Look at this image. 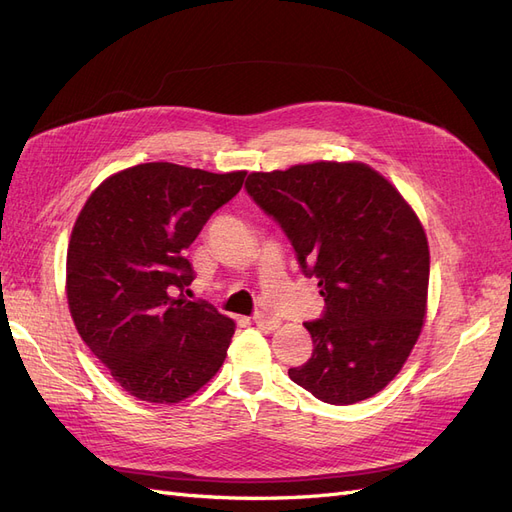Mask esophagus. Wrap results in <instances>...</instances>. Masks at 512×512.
Wrapping results in <instances>:
<instances>
[{
    "label": "esophagus",
    "mask_w": 512,
    "mask_h": 512,
    "mask_svg": "<svg viewBox=\"0 0 512 512\" xmlns=\"http://www.w3.org/2000/svg\"><path fill=\"white\" fill-rule=\"evenodd\" d=\"M254 324L258 329H262V331H273V329H277L280 327V320L277 318H273V316H269V314H254Z\"/></svg>",
    "instance_id": "obj_1"
}]
</instances>
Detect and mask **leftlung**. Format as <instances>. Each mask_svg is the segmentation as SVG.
Segmentation results:
<instances>
[{"instance_id":"8db88e82","label":"left lung","mask_w":512,"mask_h":512,"mask_svg":"<svg viewBox=\"0 0 512 512\" xmlns=\"http://www.w3.org/2000/svg\"><path fill=\"white\" fill-rule=\"evenodd\" d=\"M245 190L316 277L324 309L305 322L312 359L292 382L324 404L348 406L382 391L423 329L429 284L425 230L374 168L314 162L252 173Z\"/></svg>"}]
</instances>
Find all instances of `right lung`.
Returning a JSON list of instances; mask_svg holds the SVG:
<instances>
[{
	"label": "right lung",
	"instance_id": "obj_1",
	"mask_svg": "<svg viewBox=\"0 0 512 512\" xmlns=\"http://www.w3.org/2000/svg\"><path fill=\"white\" fill-rule=\"evenodd\" d=\"M245 179L170 162L108 177L72 228L66 288L76 331L115 382L149 404H177L226 359L235 322L188 301L185 250Z\"/></svg>",
	"mask_w": 512,
	"mask_h": 512
}]
</instances>
